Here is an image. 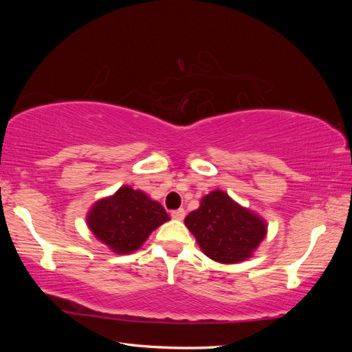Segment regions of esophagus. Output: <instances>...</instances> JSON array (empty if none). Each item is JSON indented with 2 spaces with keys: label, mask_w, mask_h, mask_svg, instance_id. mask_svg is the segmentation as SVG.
Returning <instances> with one entry per match:
<instances>
[{
  "label": "esophagus",
  "mask_w": 352,
  "mask_h": 352,
  "mask_svg": "<svg viewBox=\"0 0 352 352\" xmlns=\"http://www.w3.org/2000/svg\"><path fill=\"white\" fill-rule=\"evenodd\" d=\"M170 216H172V219H175V221H183L186 216V212L183 210V208H178V210L170 212Z\"/></svg>",
  "instance_id": "1"
}]
</instances>
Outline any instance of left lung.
I'll list each match as a JSON object with an SVG mask.
<instances>
[{
    "instance_id": "left-lung-1",
    "label": "left lung",
    "mask_w": 352,
    "mask_h": 352,
    "mask_svg": "<svg viewBox=\"0 0 352 352\" xmlns=\"http://www.w3.org/2000/svg\"><path fill=\"white\" fill-rule=\"evenodd\" d=\"M184 223L208 258L227 265L252 257L267 233L265 219L219 189L201 199Z\"/></svg>"
}]
</instances>
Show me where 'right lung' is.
<instances>
[{
    "label": "right lung",
    "mask_w": 352,
    "mask_h": 352,
    "mask_svg": "<svg viewBox=\"0 0 352 352\" xmlns=\"http://www.w3.org/2000/svg\"><path fill=\"white\" fill-rule=\"evenodd\" d=\"M166 221L169 214L160 203L130 186H122L111 197L96 201L86 218L94 236L116 254L139 250Z\"/></svg>",
    "instance_id": "1"
}]
</instances>
